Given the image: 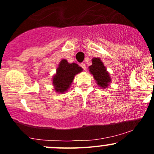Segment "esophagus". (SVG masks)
<instances>
[{
  "mask_svg": "<svg viewBox=\"0 0 154 154\" xmlns=\"http://www.w3.org/2000/svg\"><path fill=\"white\" fill-rule=\"evenodd\" d=\"M80 67H81L82 68H83V70H86V64H85V63H82L81 64H80Z\"/></svg>",
  "mask_w": 154,
  "mask_h": 154,
  "instance_id": "34e87169",
  "label": "esophagus"
}]
</instances>
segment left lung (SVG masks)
<instances>
[{
  "label": "left lung",
  "mask_w": 154,
  "mask_h": 154,
  "mask_svg": "<svg viewBox=\"0 0 154 154\" xmlns=\"http://www.w3.org/2000/svg\"><path fill=\"white\" fill-rule=\"evenodd\" d=\"M89 71L98 86L103 87V88H106L109 86V83L111 81L110 77L100 59H92V65L89 66Z\"/></svg>",
  "instance_id": "left-lung-1"
}]
</instances>
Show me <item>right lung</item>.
Listing matches in <instances>:
<instances>
[{
  "mask_svg": "<svg viewBox=\"0 0 154 154\" xmlns=\"http://www.w3.org/2000/svg\"><path fill=\"white\" fill-rule=\"evenodd\" d=\"M83 68L76 63H68L66 60H63L60 63L57 70V74L53 77V84L57 92L67 91L72 83L74 76L81 72Z\"/></svg>",
  "mask_w": 154,
  "mask_h": 154,
  "instance_id": "right-lung-1",
  "label": "right lung"
}]
</instances>
